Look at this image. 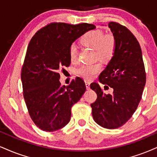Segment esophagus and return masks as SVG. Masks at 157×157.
Wrapping results in <instances>:
<instances>
[{
	"instance_id": "obj_1",
	"label": "esophagus",
	"mask_w": 157,
	"mask_h": 157,
	"mask_svg": "<svg viewBox=\"0 0 157 157\" xmlns=\"http://www.w3.org/2000/svg\"><path fill=\"white\" fill-rule=\"evenodd\" d=\"M85 83H86V86L87 89H90V82H89V81H88V80H85Z\"/></svg>"
}]
</instances>
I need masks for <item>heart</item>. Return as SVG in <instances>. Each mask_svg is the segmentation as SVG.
<instances>
[{
	"instance_id": "b5f03b06",
	"label": "heart",
	"mask_w": 157,
	"mask_h": 157,
	"mask_svg": "<svg viewBox=\"0 0 157 157\" xmlns=\"http://www.w3.org/2000/svg\"><path fill=\"white\" fill-rule=\"evenodd\" d=\"M85 46L89 47L96 51L97 58L101 60H108L113 57L116 50V39L112 34H104L100 30H94L86 33L81 39ZM77 48L71 44L69 48V57L71 61L77 58ZM101 65L99 63L82 64L77 69V73L86 80L94 78L101 71Z\"/></svg>"
}]
</instances>
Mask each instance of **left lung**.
I'll list each match as a JSON object with an SVG mask.
<instances>
[{"label":"left lung","mask_w":157,"mask_h":157,"mask_svg":"<svg viewBox=\"0 0 157 157\" xmlns=\"http://www.w3.org/2000/svg\"><path fill=\"white\" fill-rule=\"evenodd\" d=\"M108 27L116 39V50L99 81L105 88H112L113 93L104 94L99 83L92 82L90 87L97 99L90 106L95 122L113 129L126 124L137 109L146 75L142 50L135 36L117 22H109Z\"/></svg>","instance_id":"left-lung-1"}]
</instances>
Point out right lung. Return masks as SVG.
<instances>
[{"mask_svg":"<svg viewBox=\"0 0 157 157\" xmlns=\"http://www.w3.org/2000/svg\"><path fill=\"white\" fill-rule=\"evenodd\" d=\"M92 24L52 22L38 31L28 46L21 80L23 97L30 116L39 129L54 132L71 118V107L86 90L80 77L69 86H61L59 71L69 67V48Z\"/></svg>","mask_w":157,"mask_h":157,"instance_id":"right-lung-1","label":"right lung"}]
</instances>
